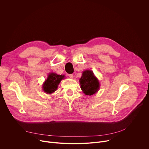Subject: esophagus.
I'll list each match as a JSON object with an SVG mask.
<instances>
[{"mask_svg":"<svg viewBox=\"0 0 149 149\" xmlns=\"http://www.w3.org/2000/svg\"><path fill=\"white\" fill-rule=\"evenodd\" d=\"M68 76H69V77H70V78H72L74 77V75H73L72 74H68Z\"/></svg>","mask_w":149,"mask_h":149,"instance_id":"esophagus-1","label":"esophagus"}]
</instances>
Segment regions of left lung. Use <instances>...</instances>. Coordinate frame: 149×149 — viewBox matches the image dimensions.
<instances>
[{
	"label": "left lung",
	"mask_w": 149,
	"mask_h": 149,
	"mask_svg": "<svg viewBox=\"0 0 149 149\" xmlns=\"http://www.w3.org/2000/svg\"><path fill=\"white\" fill-rule=\"evenodd\" d=\"M81 88L83 93L87 95L94 94L100 88V84L94 76L93 72L86 70L83 72L79 79Z\"/></svg>",
	"instance_id": "8db88e82"
}]
</instances>
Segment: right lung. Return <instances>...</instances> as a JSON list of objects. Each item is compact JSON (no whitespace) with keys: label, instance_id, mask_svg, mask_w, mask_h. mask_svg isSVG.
Here are the masks:
<instances>
[{"label":"right lung","instance_id":"1","mask_svg":"<svg viewBox=\"0 0 149 149\" xmlns=\"http://www.w3.org/2000/svg\"><path fill=\"white\" fill-rule=\"evenodd\" d=\"M64 75H57L55 73H51L43 85V90L47 94H51L56 90L58 86Z\"/></svg>","mask_w":149,"mask_h":149}]
</instances>
